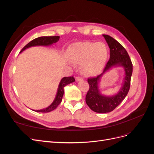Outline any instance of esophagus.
Listing matches in <instances>:
<instances>
[{
    "mask_svg": "<svg viewBox=\"0 0 154 154\" xmlns=\"http://www.w3.org/2000/svg\"><path fill=\"white\" fill-rule=\"evenodd\" d=\"M83 80V78H82V77H80V76H77V77H76V80L77 81V82H78V81H80V80Z\"/></svg>",
    "mask_w": 154,
    "mask_h": 154,
    "instance_id": "1",
    "label": "esophagus"
}]
</instances>
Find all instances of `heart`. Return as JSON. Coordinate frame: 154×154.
Instances as JSON below:
<instances>
[{"mask_svg":"<svg viewBox=\"0 0 154 154\" xmlns=\"http://www.w3.org/2000/svg\"><path fill=\"white\" fill-rule=\"evenodd\" d=\"M67 55L71 62L81 63L80 69L83 74L95 76L101 72L105 66L108 49L102 42H78L69 46Z\"/></svg>","mask_w":154,"mask_h":154,"instance_id":"b5f03b06","label":"heart"}]
</instances>
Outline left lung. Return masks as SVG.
Wrapping results in <instances>:
<instances>
[{
  "mask_svg": "<svg viewBox=\"0 0 154 154\" xmlns=\"http://www.w3.org/2000/svg\"><path fill=\"white\" fill-rule=\"evenodd\" d=\"M103 36L110 48V59L103 72L96 77L88 78L90 88L85 97L87 105L92 110L97 113L110 112L122 103L129 91L132 74V63L127 51L112 37L106 35ZM114 66H123L124 69L125 77L122 86L115 95L108 97L101 95L98 87L100 77Z\"/></svg>",
  "mask_w": 154,
  "mask_h": 154,
  "instance_id": "8db88e82",
  "label": "left lung"
}]
</instances>
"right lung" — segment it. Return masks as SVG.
<instances>
[{
  "instance_id": "add662e5",
  "label": "right lung",
  "mask_w": 154,
  "mask_h": 154,
  "mask_svg": "<svg viewBox=\"0 0 154 154\" xmlns=\"http://www.w3.org/2000/svg\"><path fill=\"white\" fill-rule=\"evenodd\" d=\"M59 38H60L59 36L38 37V38H36L34 40H32V41L30 42L27 44L26 46H24V48L21 50L20 53H22V51H24L25 49L29 48H31V47H33V46L51 45L57 42L59 40ZM74 81H75V79H74V78L73 76L63 78L60 82L57 95H56V97H55V98H54L53 103H51L48 107H47V108L41 109V110H36L34 111L37 112L45 113V112H49L54 110L58 106V105L61 103V101L62 100V97H63V93H64L63 88H64L65 86H66L67 85L69 84V83L74 82Z\"/></svg>"
}]
</instances>
